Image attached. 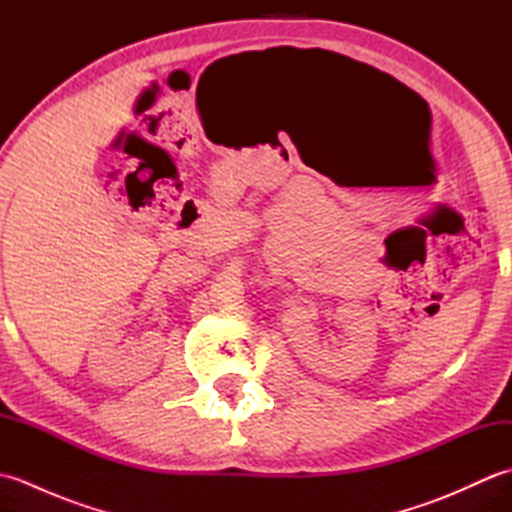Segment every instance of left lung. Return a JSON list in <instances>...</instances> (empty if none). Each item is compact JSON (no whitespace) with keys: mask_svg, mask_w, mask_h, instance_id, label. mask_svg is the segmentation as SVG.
Listing matches in <instances>:
<instances>
[{"mask_svg":"<svg viewBox=\"0 0 512 512\" xmlns=\"http://www.w3.org/2000/svg\"><path fill=\"white\" fill-rule=\"evenodd\" d=\"M334 63V72L343 76V79H356V81H376V79H389L387 74H383L380 70L372 68V65L361 63V61H354L350 57H343V54H336V52H325Z\"/></svg>","mask_w":512,"mask_h":512,"instance_id":"8db88e82","label":"left lung"}]
</instances>
